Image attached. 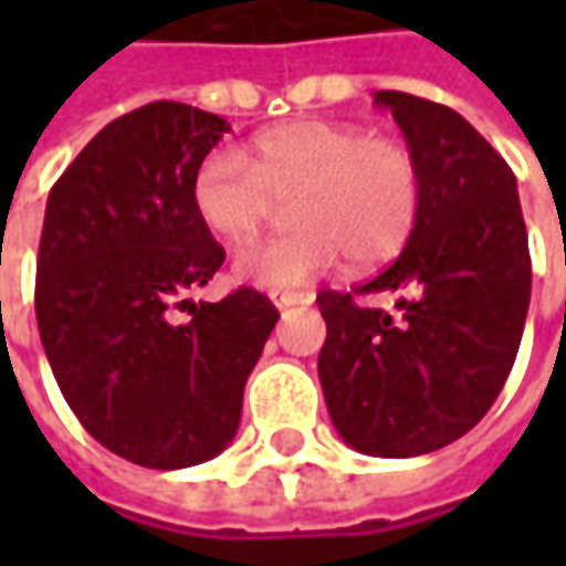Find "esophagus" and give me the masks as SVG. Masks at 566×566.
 Masks as SVG:
<instances>
[{
    "label": "esophagus",
    "mask_w": 566,
    "mask_h": 566,
    "mask_svg": "<svg viewBox=\"0 0 566 566\" xmlns=\"http://www.w3.org/2000/svg\"><path fill=\"white\" fill-rule=\"evenodd\" d=\"M315 302V293H276L273 295V305L280 308V312H286V308H293V305H312Z\"/></svg>",
    "instance_id": "34e87169"
}]
</instances>
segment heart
I'll use <instances>...</instances> for the list:
<instances>
[{
    "instance_id": "1",
    "label": "heart",
    "mask_w": 566,
    "mask_h": 566,
    "mask_svg": "<svg viewBox=\"0 0 566 566\" xmlns=\"http://www.w3.org/2000/svg\"><path fill=\"white\" fill-rule=\"evenodd\" d=\"M276 198H293L295 227L242 251L235 273L261 290H295L339 254L356 268L400 254L419 223L422 172L400 138L349 122H290L261 132L249 157L210 150L191 179L198 220L227 245L251 242Z\"/></svg>"
}]
</instances>
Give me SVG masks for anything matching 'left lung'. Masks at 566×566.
I'll return each mask as SVG.
<instances>
[{
  "label": "left lung",
  "instance_id": "obj_1",
  "mask_svg": "<svg viewBox=\"0 0 566 566\" xmlns=\"http://www.w3.org/2000/svg\"><path fill=\"white\" fill-rule=\"evenodd\" d=\"M422 172L400 258L353 293L324 290L317 378L339 438L406 460L463 438L497 400L530 312L533 264L516 176L457 109L378 91ZM397 294L395 312L358 302Z\"/></svg>",
  "mask_w": 566,
  "mask_h": 566
}]
</instances>
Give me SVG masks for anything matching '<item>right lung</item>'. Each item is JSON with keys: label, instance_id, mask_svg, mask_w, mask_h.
Here are the masks:
<instances>
[{"label": "right lung", "instance_id": "obj_1", "mask_svg": "<svg viewBox=\"0 0 566 566\" xmlns=\"http://www.w3.org/2000/svg\"><path fill=\"white\" fill-rule=\"evenodd\" d=\"M223 132L198 106L147 103L97 132L46 201L33 302L50 368L77 422L147 469L223 453L280 317L249 286L188 298L227 258L191 205Z\"/></svg>", "mask_w": 566, "mask_h": 566}]
</instances>
